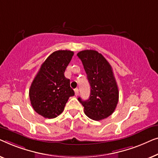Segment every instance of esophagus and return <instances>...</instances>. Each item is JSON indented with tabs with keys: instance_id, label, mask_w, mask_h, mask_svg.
<instances>
[{
	"instance_id": "1",
	"label": "esophagus",
	"mask_w": 158,
	"mask_h": 158,
	"mask_svg": "<svg viewBox=\"0 0 158 158\" xmlns=\"http://www.w3.org/2000/svg\"><path fill=\"white\" fill-rule=\"evenodd\" d=\"M74 92H75V95H76V96H78L79 95V89H74Z\"/></svg>"
}]
</instances>
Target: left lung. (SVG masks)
<instances>
[{
	"label": "left lung",
	"instance_id": "8db88e82",
	"mask_svg": "<svg viewBox=\"0 0 158 158\" xmlns=\"http://www.w3.org/2000/svg\"><path fill=\"white\" fill-rule=\"evenodd\" d=\"M87 75L91 92L87 100L79 101L84 113L94 120H102L114 112L119 100V90L112 66L101 54L84 50L77 54Z\"/></svg>",
	"mask_w": 158,
	"mask_h": 158
}]
</instances>
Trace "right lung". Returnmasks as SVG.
I'll return each mask as SVG.
<instances>
[{
    "instance_id": "1",
    "label": "right lung",
    "mask_w": 158,
    "mask_h": 158,
    "mask_svg": "<svg viewBox=\"0 0 158 158\" xmlns=\"http://www.w3.org/2000/svg\"><path fill=\"white\" fill-rule=\"evenodd\" d=\"M74 52L59 50L53 52L41 64L29 89L31 104L38 114L55 118L64 110L69 98L74 95L70 80L64 77Z\"/></svg>"
}]
</instances>
